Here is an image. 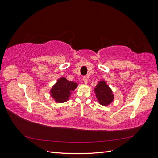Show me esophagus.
Masks as SVG:
<instances>
[{
    "mask_svg": "<svg viewBox=\"0 0 158 158\" xmlns=\"http://www.w3.org/2000/svg\"><path fill=\"white\" fill-rule=\"evenodd\" d=\"M82 80H83V82H84V84H86L87 83H88V80H87V77L86 76H83V78H82Z\"/></svg>",
    "mask_w": 158,
    "mask_h": 158,
    "instance_id": "1",
    "label": "esophagus"
}]
</instances>
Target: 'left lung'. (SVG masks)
<instances>
[{"label": "left lung", "instance_id": "1", "mask_svg": "<svg viewBox=\"0 0 158 158\" xmlns=\"http://www.w3.org/2000/svg\"><path fill=\"white\" fill-rule=\"evenodd\" d=\"M95 92L99 103L102 106H107L113 102L114 96L112 91L105 81L99 82L95 88Z\"/></svg>", "mask_w": 158, "mask_h": 158}]
</instances>
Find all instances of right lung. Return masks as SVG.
Listing matches in <instances>:
<instances>
[{
	"label": "right lung",
	"instance_id": "add662e5",
	"mask_svg": "<svg viewBox=\"0 0 158 158\" xmlns=\"http://www.w3.org/2000/svg\"><path fill=\"white\" fill-rule=\"evenodd\" d=\"M77 85L78 84L74 82H70L65 78H61L51 89V95L56 102H65L69 98L72 91L74 90Z\"/></svg>",
	"mask_w": 158,
	"mask_h": 158
}]
</instances>
